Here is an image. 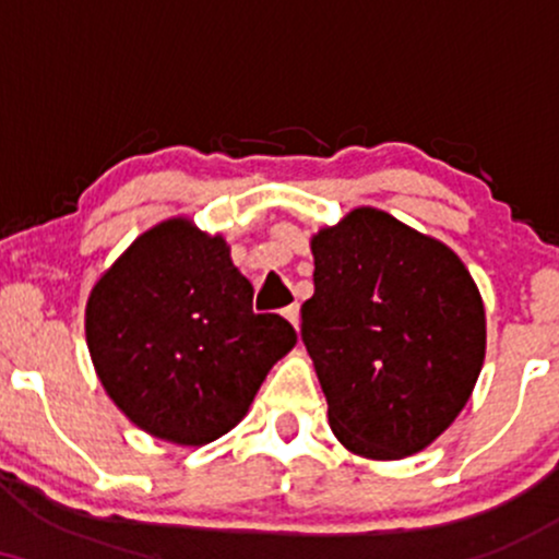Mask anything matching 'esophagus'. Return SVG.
Here are the masks:
<instances>
[{
    "mask_svg": "<svg viewBox=\"0 0 559 559\" xmlns=\"http://www.w3.org/2000/svg\"><path fill=\"white\" fill-rule=\"evenodd\" d=\"M281 316H284L288 323L294 325V329H299V305H288L284 312H281Z\"/></svg>",
    "mask_w": 559,
    "mask_h": 559,
    "instance_id": "esophagus-1",
    "label": "esophagus"
}]
</instances>
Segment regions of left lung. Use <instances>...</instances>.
<instances>
[{
    "label": "left lung",
    "instance_id": "1",
    "mask_svg": "<svg viewBox=\"0 0 559 559\" xmlns=\"http://www.w3.org/2000/svg\"><path fill=\"white\" fill-rule=\"evenodd\" d=\"M301 305L329 426L349 452L402 460L431 447L471 400L486 355L484 299L444 241L355 207L310 241Z\"/></svg>",
    "mask_w": 559,
    "mask_h": 559
}]
</instances>
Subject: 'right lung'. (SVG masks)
Instances as JSON below:
<instances>
[{
    "label": "right lung",
    "instance_id": "1",
    "mask_svg": "<svg viewBox=\"0 0 559 559\" xmlns=\"http://www.w3.org/2000/svg\"><path fill=\"white\" fill-rule=\"evenodd\" d=\"M254 288L221 234L168 217L99 275L86 301L96 378L133 426L204 447L239 426L292 323L252 310Z\"/></svg>",
    "mask_w": 559,
    "mask_h": 559
}]
</instances>
